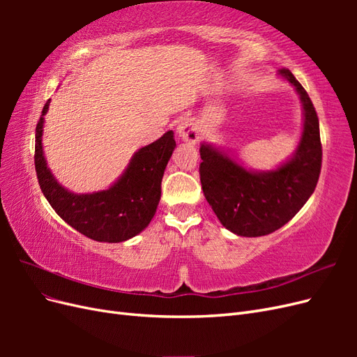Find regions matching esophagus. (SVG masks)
Wrapping results in <instances>:
<instances>
[{
    "label": "esophagus",
    "mask_w": 357,
    "mask_h": 357,
    "mask_svg": "<svg viewBox=\"0 0 357 357\" xmlns=\"http://www.w3.org/2000/svg\"><path fill=\"white\" fill-rule=\"evenodd\" d=\"M199 126L198 122L193 117H185L177 126V132L178 137L183 139V142L195 144L199 139Z\"/></svg>",
    "instance_id": "1"
}]
</instances>
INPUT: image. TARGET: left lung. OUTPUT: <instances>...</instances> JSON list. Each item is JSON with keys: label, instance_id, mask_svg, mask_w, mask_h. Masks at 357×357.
Here are the masks:
<instances>
[{"label": "left lung", "instance_id": "obj_1", "mask_svg": "<svg viewBox=\"0 0 357 357\" xmlns=\"http://www.w3.org/2000/svg\"><path fill=\"white\" fill-rule=\"evenodd\" d=\"M278 74L296 89L304 126L289 160L273 171H252L211 144H201L199 176L205 199L226 229L241 236L268 235L286 225L314 192L321 168L319 117L307 91L287 68Z\"/></svg>", "mask_w": 357, "mask_h": 357}]
</instances>
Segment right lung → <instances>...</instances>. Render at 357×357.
<instances>
[{"instance_id":"right-lung-1","label":"right lung","mask_w":357,"mask_h":357,"mask_svg":"<svg viewBox=\"0 0 357 357\" xmlns=\"http://www.w3.org/2000/svg\"><path fill=\"white\" fill-rule=\"evenodd\" d=\"M45 104L36 128V171L43 195L71 228L91 240L122 243L138 235L153 219L160 199V183L176 149L174 132L142 147L129 160L113 186L92 193H73L61 186L47 168L43 153V125L49 110Z\"/></svg>"}]
</instances>
